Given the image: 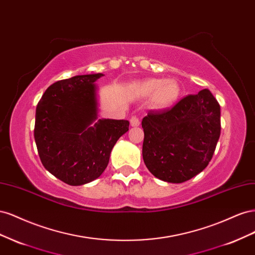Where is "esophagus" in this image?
Listing matches in <instances>:
<instances>
[{
  "instance_id": "1",
  "label": "esophagus",
  "mask_w": 255,
  "mask_h": 255,
  "mask_svg": "<svg viewBox=\"0 0 255 255\" xmlns=\"http://www.w3.org/2000/svg\"><path fill=\"white\" fill-rule=\"evenodd\" d=\"M140 125V120L138 117H136V116H134V117L130 118V126L132 127H138Z\"/></svg>"
}]
</instances>
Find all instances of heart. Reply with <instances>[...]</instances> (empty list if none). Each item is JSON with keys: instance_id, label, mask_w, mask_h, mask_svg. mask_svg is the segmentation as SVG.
<instances>
[{"instance_id": "b5f03b06", "label": "heart", "mask_w": 255, "mask_h": 255, "mask_svg": "<svg viewBox=\"0 0 255 255\" xmlns=\"http://www.w3.org/2000/svg\"><path fill=\"white\" fill-rule=\"evenodd\" d=\"M142 97H149L151 105L156 110H167L173 106L181 95V87L175 80L146 79L138 84Z\"/></svg>"}]
</instances>
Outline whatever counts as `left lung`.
Here are the masks:
<instances>
[{
  "label": "left lung",
  "instance_id": "obj_1",
  "mask_svg": "<svg viewBox=\"0 0 255 255\" xmlns=\"http://www.w3.org/2000/svg\"><path fill=\"white\" fill-rule=\"evenodd\" d=\"M142 157L149 171L168 183H183L203 171L220 137V106L208 89L189 95L172 109L142 119Z\"/></svg>",
  "mask_w": 255,
  "mask_h": 255
}]
</instances>
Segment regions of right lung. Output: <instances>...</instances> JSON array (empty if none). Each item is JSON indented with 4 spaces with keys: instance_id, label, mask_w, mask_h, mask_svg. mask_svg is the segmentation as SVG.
<instances>
[{
    "instance_id": "1",
    "label": "right lung",
    "mask_w": 255,
    "mask_h": 255,
    "mask_svg": "<svg viewBox=\"0 0 255 255\" xmlns=\"http://www.w3.org/2000/svg\"><path fill=\"white\" fill-rule=\"evenodd\" d=\"M103 75H76L54 83L36 109L34 136L41 163L72 186L98 179L114 145L128 130V120L98 118L96 82Z\"/></svg>"
}]
</instances>
